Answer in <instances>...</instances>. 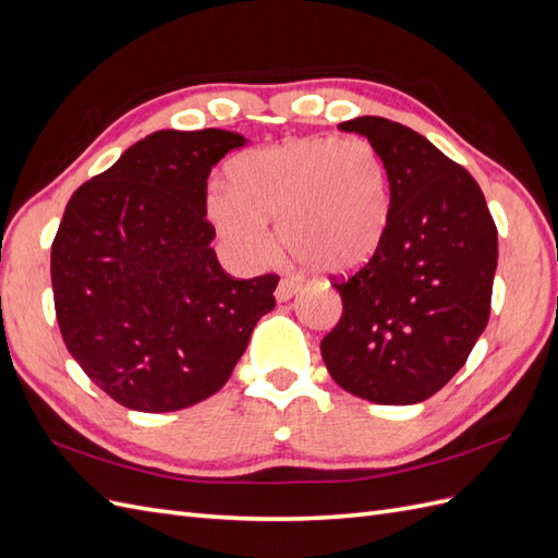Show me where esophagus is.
<instances>
[{"mask_svg": "<svg viewBox=\"0 0 558 558\" xmlns=\"http://www.w3.org/2000/svg\"><path fill=\"white\" fill-rule=\"evenodd\" d=\"M299 292V282L294 280H280L276 288V299L278 302H290V299Z\"/></svg>", "mask_w": 558, "mask_h": 558, "instance_id": "1", "label": "esophagus"}]
</instances>
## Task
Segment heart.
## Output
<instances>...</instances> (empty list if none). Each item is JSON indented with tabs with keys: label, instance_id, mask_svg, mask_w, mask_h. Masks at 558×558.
<instances>
[{
	"label": "heart",
	"instance_id": "1",
	"mask_svg": "<svg viewBox=\"0 0 558 558\" xmlns=\"http://www.w3.org/2000/svg\"><path fill=\"white\" fill-rule=\"evenodd\" d=\"M231 183L211 181L205 214L240 264L264 266L276 252L270 221L299 262L327 274L363 268L389 223V174L361 138L299 136L256 148L231 165Z\"/></svg>",
	"mask_w": 558,
	"mask_h": 558
}]
</instances>
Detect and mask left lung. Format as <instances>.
I'll list each match as a JSON object with an SVG mask.
<instances>
[{
    "label": "left lung",
    "mask_w": 558,
    "mask_h": 558,
    "mask_svg": "<svg viewBox=\"0 0 558 558\" xmlns=\"http://www.w3.org/2000/svg\"><path fill=\"white\" fill-rule=\"evenodd\" d=\"M369 141L389 174L387 233L359 274L335 282L344 313L320 341L341 389L412 405L457 375L490 316L497 228L474 177L408 126L339 124Z\"/></svg>",
    "instance_id": "left-lung-1"
}]
</instances>
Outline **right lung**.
<instances>
[{
	"mask_svg": "<svg viewBox=\"0 0 558 558\" xmlns=\"http://www.w3.org/2000/svg\"><path fill=\"white\" fill-rule=\"evenodd\" d=\"M226 130H160L75 191L51 245L56 318L70 355L112 401L174 412L217 393L278 276L233 280L205 219L211 167L242 148Z\"/></svg>",
	"mask_w": 558,
	"mask_h": 558,
	"instance_id": "add662e5",
	"label": "right lung"
}]
</instances>
